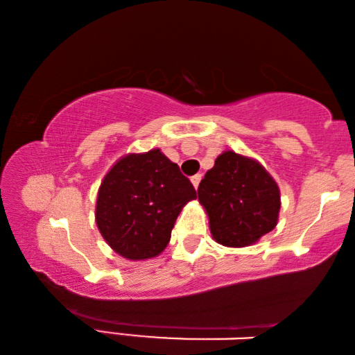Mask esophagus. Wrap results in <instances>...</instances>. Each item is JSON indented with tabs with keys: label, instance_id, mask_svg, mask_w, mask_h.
Wrapping results in <instances>:
<instances>
[{
	"label": "esophagus",
	"instance_id": "1",
	"mask_svg": "<svg viewBox=\"0 0 355 355\" xmlns=\"http://www.w3.org/2000/svg\"><path fill=\"white\" fill-rule=\"evenodd\" d=\"M200 180H202V175H199V173H197V175H194V177H191V183L194 184V188H196V189L199 188V183H200Z\"/></svg>",
	"mask_w": 355,
	"mask_h": 355
}]
</instances>
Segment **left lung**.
Listing matches in <instances>:
<instances>
[{
    "label": "left lung",
    "mask_w": 355,
    "mask_h": 355,
    "mask_svg": "<svg viewBox=\"0 0 355 355\" xmlns=\"http://www.w3.org/2000/svg\"><path fill=\"white\" fill-rule=\"evenodd\" d=\"M209 232L225 248H245L277 225L280 189L264 167L227 150L214 161L197 189Z\"/></svg>",
    "instance_id": "obj_1"
}]
</instances>
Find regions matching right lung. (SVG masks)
<instances>
[{
	"instance_id": "obj_1",
	"label": "right lung",
	"mask_w": 355,
	"mask_h": 355,
	"mask_svg": "<svg viewBox=\"0 0 355 355\" xmlns=\"http://www.w3.org/2000/svg\"><path fill=\"white\" fill-rule=\"evenodd\" d=\"M196 197L194 186L159 148L128 153L100 184L95 220L120 257L147 260L166 249L180 211Z\"/></svg>"
}]
</instances>
